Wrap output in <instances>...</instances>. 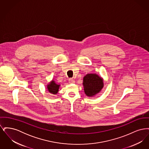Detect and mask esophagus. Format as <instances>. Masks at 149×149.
I'll return each mask as SVG.
<instances>
[{"label":"esophagus","mask_w":149,"mask_h":149,"mask_svg":"<svg viewBox=\"0 0 149 149\" xmlns=\"http://www.w3.org/2000/svg\"><path fill=\"white\" fill-rule=\"evenodd\" d=\"M69 83L70 84H73V83H75V80H74V79H72V78H70V79H69Z\"/></svg>","instance_id":"esophagus-1"}]
</instances>
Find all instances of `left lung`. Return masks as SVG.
I'll return each instance as SVG.
<instances>
[{"instance_id":"obj_1","label":"left lung","mask_w":149,"mask_h":149,"mask_svg":"<svg viewBox=\"0 0 149 149\" xmlns=\"http://www.w3.org/2000/svg\"><path fill=\"white\" fill-rule=\"evenodd\" d=\"M83 84L85 94L88 97L98 94L104 86L103 79L96 74H86L83 78Z\"/></svg>"}]
</instances>
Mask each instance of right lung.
Returning a JSON list of instances; mask_svg holds the SVG:
<instances>
[{"instance_id":"obj_1","label":"right lung","mask_w":149,"mask_h":149,"mask_svg":"<svg viewBox=\"0 0 149 149\" xmlns=\"http://www.w3.org/2000/svg\"><path fill=\"white\" fill-rule=\"evenodd\" d=\"M59 86V84H57L55 82V81L52 80L50 84L47 85V89L50 93L52 94H56L58 91Z\"/></svg>"}]
</instances>
